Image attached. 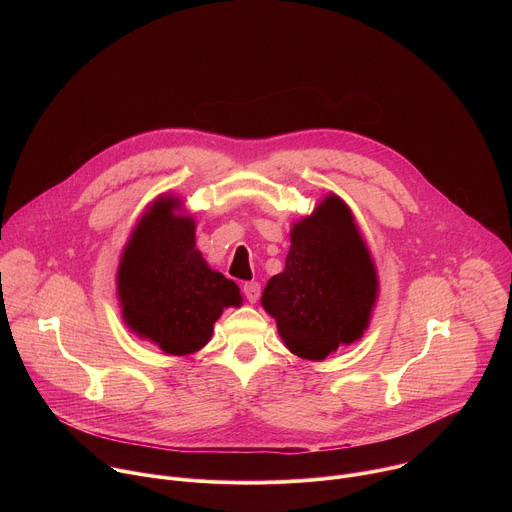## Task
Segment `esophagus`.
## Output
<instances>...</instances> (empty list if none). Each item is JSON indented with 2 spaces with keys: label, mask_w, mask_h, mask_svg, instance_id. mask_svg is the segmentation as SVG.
<instances>
[{
  "label": "esophagus",
  "mask_w": 512,
  "mask_h": 512,
  "mask_svg": "<svg viewBox=\"0 0 512 512\" xmlns=\"http://www.w3.org/2000/svg\"><path fill=\"white\" fill-rule=\"evenodd\" d=\"M243 294L247 296L249 304H257V300H259V296H261V285H259L257 281H247V283L243 285Z\"/></svg>",
  "instance_id": "34e87169"
}]
</instances>
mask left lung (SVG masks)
Here are the masks:
<instances>
[{
  "instance_id": "obj_1",
  "label": "left lung",
  "mask_w": 512,
  "mask_h": 512,
  "mask_svg": "<svg viewBox=\"0 0 512 512\" xmlns=\"http://www.w3.org/2000/svg\"><path fill=\"white\" fill-rule=\"evenodd\" d=\"M285 269L261 296L285 348L324 360L360 340L379 298V275L350 206L334 192L289 231Z\"/></svg>"
}]
</instances>
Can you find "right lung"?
Wrapping results in <instances>:
<instances>
[{
    "label": "right lung",
    "instance_id": "1",
    "mask_svg": "<svg viewBox=\"0 0 512 512\" xmlns=\"http://www.w3.org/2000/svg\"><path fill=\"white\" fill-rule=\"evenodd\" d=\"M115 281L125 326L170 356L204 348L223 310L243 304L239 285L196 249V221L174 194L158 196L141 214Z\"/></svg>",
    "mask_w": 512,
    "mask_h": 512
}]
</instances>
